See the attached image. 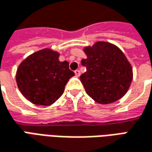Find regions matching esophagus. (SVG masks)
<instances>
[{"label":"esophagus","mask_w":152,"mask_h":152,"mask_svg":"<svg viewBox=\"0 0 152 152\" xmlns=\"http://www.w3.org/2000/svg\"><path fill=\"white\" fill-rule=\"evenodd\" d=\"M75 75H76V77H79L80 75V72L79 70H76L75 71Z\"/></svg>","instance_id":"esophagus-1"}]
</instances>
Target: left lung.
Returning a JSON list of instances; mask_svg holds the SVG:
<instances>
[{
  "mask_svg": "<svg viewBox=\"0 0 152 152\" xmlns=\"http://www.w3.org/2000/svg\"><path fill=\"white\" fill-rule=\"evenodd\" d=\"M86 72L80 76L87 94L100 104L120 99L131 86L133 72L124 52L115 44L98 41L84 47Z\"/></svg>",
  "mask_w": 152,
  "mask_h": 152,
  "instance_id": "1",
  "label": "left lung"
}]
</instances>
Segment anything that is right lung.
I'll return each instance as SVG.
<instances>
[{
    "label": "right lung",
    "instance_id": "add662e5",
    "mask_svg": "<svg viewBox=\"0 0 152 152\" xmlns=\"http://www.w3.org/2000/svg\"><path fill=\"white\" fill-rule=\"evenodd\" d=\"M60 53L43 48L28 56L18 66L17 86L25 98L37 105H51L63 94L65 86L75 76Z\"/></svg>",
    "mask_w": 152,
    "mask_h": 152
}]
</instances>
